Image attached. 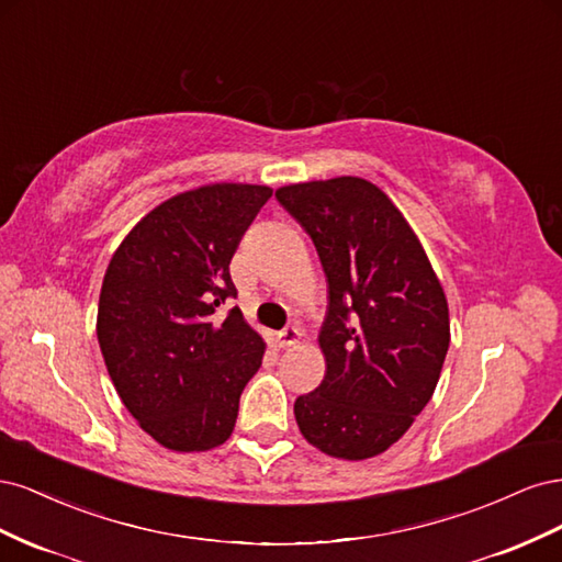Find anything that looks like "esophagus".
<instances>
[{
	"instance_id": "1",
	"label": "esophagus",
	"mask_w": 562,
	"mask_h": 562,
	"mask_svg": "<svg viewBox=\"0 0 562 562\" xmlns=\"http://www.w3.org/2000/svg\"><path fill=\"white\" fill-rule=\"evenodd\" d=\"M300 328L297 326H285L279 335H277V339H279V347H293V345H297V339H300Z\"/></svg>"
}]
</instances>
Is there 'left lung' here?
<instances>
[{
	"label": "left lung",
	"instance_id": "obj_1",
	"mask_svg": "<svg viewBox=\"0 0 562 562\" xmlns=\"http://www.w3.org/2000/svg\"><path fill=\"white\" fill-rule=\"evenodd\" d=\"M277 201L312 236L330 297L318 335L326 378L295 401L297 427L326 454L375 457L434 396L450 347L446 293L415 232L372 182L288 184Z\"/></svg>",
	"mask_w": 562,
	"mask_h": 562
}]
</instances>
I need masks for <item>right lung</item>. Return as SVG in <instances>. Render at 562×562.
Instances as JSON below:
<instances>
[{
	"mask_svg": "<svg viewBox=\"0 0 562 562\" xmlns=\"http://www.w3.org/2000/svg\"><path fill=\"white\" fill-rule=\"evenodd\" d=\"M271 196L220 182L147 213L112 255L98 302V342L119 398L168 450L223 446L265 353L236 300L229 262Z\"/></svg>",
	"mask_w": 562,
	"mask_h": 562,
	"instance_id": "1",
	"label": "right lung"
}]
</instances>
